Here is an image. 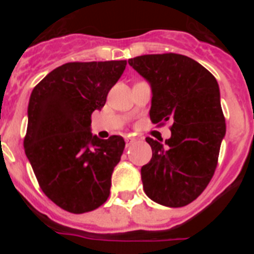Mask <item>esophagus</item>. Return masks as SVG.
I'll use <instances>...</instances> for the list:
<instances>
[{
	"instance_id": "1",
	"label": "esophagus",
	"mask_w": 254,
	"mask_h": 254,
	"mask_svg": "<svg viewBox=\"0 0 254 254\" xmlns=\"http://www.w3.org/2000/svg\"><path fill=\"white\" fill-rule=\"evenodd\" d=\"M125 141H126V145H127V146H129V145H132V143L136 142V138H133V137H126Z\"/></svg>"
}]
</instances>
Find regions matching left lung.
Returning a JSON list of instances; mask_svg holds the SVG:
<instances>
[{
    "label": "left lung",
    "mask_w": 254,
    "mask_h": 254,
    "mask_svg": "<svg viewBox=\"0 0 254 254\" xmlns=\"http://www.w3.org/2000/svg\"><path fill=\"white\" fill-rule=\"evenodd\" d=\"M128 64L151 85V122L163 126L172 121V137L165 145L146 138L152 158L141 168L143 190L163 206L188 205L210 183L225 136L216 78L177 53L138 56Z\"/></svg>",
    "instance_id": "obj_1"
}]
</instances>
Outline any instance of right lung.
I'll list each match as a JSON object with an SVG mask.
<instances>
[{
  "mask_svg": "<svg viewBox=\"0 0 254 254\" xmlns=\"http://www.w3.org/2000/svg\"><path fill=\"white\" fill-rule=\"evenodd\" d=\"M127 61L68 62L33 89L24 149L40 190L61 208L84 214L109 197L112 173L125 150L122 136L100 140L90 132Z\"/></svg>",
  "mask_w": 254,
  "mask_h": 254,
  "instance_id": "obj_1",
  "label": "right lung"
}]
</instances>
